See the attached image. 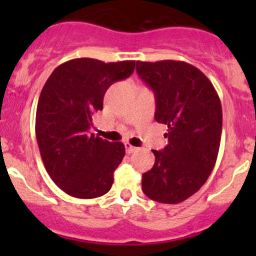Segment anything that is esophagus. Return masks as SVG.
<instances>
[{
  "label": "esophagus",
  "instance_id": "esophagus-1",
  "mask_svg": "<svg viewBox=\"0 0 256 256\" xmlns=\"http://www.w3.org/2000/svg\"><path fill=\"white\" fill-rule=\"evenodd\" d=\"M125 150H126V154H132V152H135L136 150H138V147H135V146H132V144H128V142H126L125 144Z\"/></svg>",
  "mask_w": 256,
  "mask_h": 256
}]
</instances>
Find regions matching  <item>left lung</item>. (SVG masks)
I'll list each match as a JSON object with an SVG mask.
<instances>
[{
    "label": "left lung",
    "instance_id": "1",
    "mask_svg": "<svg viewBox=\"0 0 256 256\" xmlns=\"http://www.w3.org/2000/svg\"><path fill=\"white\" fill-rule=\"evenodd\" d=\"M138 76L154 90V118L167 125L168 144L152 150L154 164L142 174L152 200L176 204L190 198L212 174L222 136V104L213 84L180 60L136 62Z\"/></svg>",
    "mask_w": 256,
    "mask_h": 256
}]
</instances>
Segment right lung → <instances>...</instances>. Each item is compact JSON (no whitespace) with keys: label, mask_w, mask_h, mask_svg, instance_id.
Wrapping results in <instances>:
<instances>
[{"label":"right lung","mask_w":256,"mask_h":256,"mask_svg":"<svg viewBox=\"0 0 256 256\" xmlns=\"http://www.w3.org/2000/svg\"><path fill=\"white\" fill-rule=\"evenodd\" d=\"M135 60L104 63L76 58L56 66L42 92L36 114V138L53 182L72 197L104 196L125 146L90 134L92 116L102 110L112 82L128 78Z\"/></svg>","instance_id":"obj_1"}]
</instances>
